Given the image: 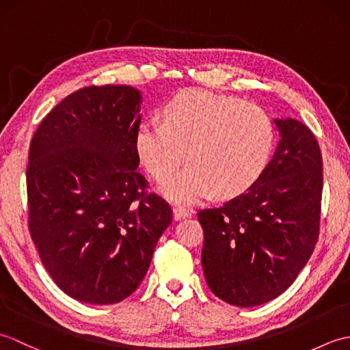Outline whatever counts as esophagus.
Segmentation results:
<instances>
[{
	"mask_svg": "<svg viewBox=\"0 0 350 350\" xmlns=\"http://www.w3.org/2000/svg\"><path fill=\"white\" fill-rule=\"evenodd\" d=\"M189 215V211L187 209V207H182V206H176L173 207V218L176 221H180L183 218H187Z\"/></svg>",
	"mask_w": 350,
	"mask_h": 350,
	"instance_id": "34e87169",
	"label": "esophagus"
}]
</instances>
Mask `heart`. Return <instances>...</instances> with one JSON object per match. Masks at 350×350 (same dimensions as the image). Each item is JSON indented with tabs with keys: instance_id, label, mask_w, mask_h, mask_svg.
<instances>
[{
	"instance_id": "heart-1",
	"label": "heart",
	"mask_w": 350,
	"mask_h": 350,
	"mask_svg": "<svg viewBox=\"0 0 350 350\" xmlns=\"http://www.w3.org/2000/svg\"><path fill=\"white\" fill-rule=\"evenodd\" d=\"M135 152L152 176L162 179L183 161L189 165L158 185L174 203L241 194L263 173L271 158L273 128L256 103L203 88H191L163 108V124L139 123Z\"/></svg>"
}]
</instances>
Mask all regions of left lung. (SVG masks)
I'll return each instance as SVG.
<instances>
[{
  "mask_svg": "<svg viewBox=\"0 0 350 350\" xmlns=\"http://www.w3.org/2000/svg\"><path fill=\"white\" fill-rule=\"evenodd\" d=\"M278 146L251 187L198 212L207 286L236 307H256L292 286L313 254L323 188L322 154L306 124L273 118Z\"/></svg>",
  "mask_w": 350,
  "mask_h": 350,
  "instance_id": "8db88e82",
  "label": "left lung"
}]
</instances>
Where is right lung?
Instances as JSON below:
<instances>
[{
	"mask_svg": "<svg viewBox=\"0 0 350 350\" xmlns=\"http://www.w3.org/2000/svg\"><path fill=\"white\" fill-rule=\"evenodd\" d=\"M141 100L129 85L81 88L43 118L29 146L31 239L55 284L85 304L135 292L173 221L137 170Z\"/></svg>",
	"mask_w": 350,
	"mask_h": 350,
	"instance_id": "obj_1",
	"label": "right lung"
}]
</instances>
